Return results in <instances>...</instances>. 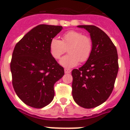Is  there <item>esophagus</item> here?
I'll list each match as a JSON object with an SVG mask.
<instances>
[{"label":"esophagus","instance_id":"34e87169","mask_svg":"<svg viewBox=\"0 0 130 130\" xmlns=\"http://www.w3.org/2000/svg\"><path fill=\"white\" fill-rule=\"evenodd\" d=\"M64 72L66 74H70L71 72V70L70 69H68V68H65L64 69Z\"/></svg>","mask_w":130,"mask_h":130}]
</instances>
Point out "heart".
<instances>
[{
    "instance_id": "1",
    "label": "heart",
    "mask_w": 130,
    "mask_h": 130,
    "mask_svg": "<svg viewBox=\"0 0 130 130\" xmlns=\"http://www.w3.org/2000/svg\"><path fill=\"white\" fill-rule=\"evenodd\" d=\"M62 40L54 37L50 43L51 55L55 59L60 58L68 48V54L60 60V64L64 68H70L79 62L87 61L92 52V41L90 37L83 36L76 31H69L62 36Z\"/></svg>"
}]
</instances>
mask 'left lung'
Segmentation results:
<instances>
[{
	"mask_svg": "<svg viewBox=\"0 0 130 130\" xmlns=\"http://www.w3.org/2000/svg\"><path fill=\"white\" fill-rule=\"evenodd\" d=\"M90 34L92 52L84 65L72 71V96L82 107L91 109L106 101L118 75V52L109 37L94 25H78Z\"/></svg>",
	"mask_w": 130,
	"mask_h": 130,
	"instance_id": "1",
	"label": "left lung"
}]
</instances>
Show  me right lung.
I'll list each match as a JSON object with an SVG mask.
<instances>
[{
  "label": "right lung",
  "mask_w": 130,
  "mask_h": 130,
  "mask_svg": "<svg viewBox=\"0 0 130 130\" xmlns=\"http://www.w3.org/2000/svg\"><path fill=\"white\" fill-rule=\"evenodd\" d=\"M62 26L39 25L17 43L11 62L12 85L19 98L41 109L54 96V85L64 75L63 67L51 55L50 43Z\"/></svg>",
  "instance_id": "obj_1"
}]
</instances>
